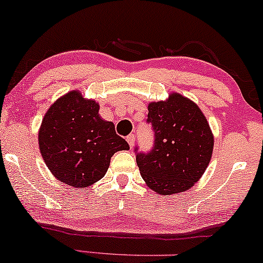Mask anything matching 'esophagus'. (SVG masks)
<instances>
[{
    "instance_id": "34e87169",
    "label": "esophagus",
    "mask_w": 263,
    "mask_h": 263,
    "mask_svg": "<svg viewBox=\"0 0 263 263\" xmlns=\"http://www.w3.org/2000/svg\"><path fill=\"white\" fill-rule=\"evenodd\" d=\"M126 140H127V142H128V144H129V147H134V144H135V140H136V136L134 135V134H131V135H128L127 137H126Z\"/></svg>"
}]
</instances>
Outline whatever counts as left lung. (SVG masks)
<instances>
[{"mask_svg":"<svg viewBox=\"0 0 263 263\" xmlns=\"http://www.w3.org/2000/svg\"><path fill=\"white\" fill-rule=\"evenodd\" d=\"M147 123L155 134L148 152L135 147L136 161L147 185L162 195L192 188L209 164L214 140L197 105L179 93L151 102Z\"/></svg>","mask_w":263,"mask_h":263,"instance_id":"obj_1","label":"left lung"}]
</instances>
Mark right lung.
Wrapping results in <instances>:
<instances>
[{
	"mask_svg": "<svg viewBox=\"0 0 263 263\" xmlns=\"http://www.w3.org/2000/svg\"><path fill=\"white\" fill-rule=\"evenodd\" d=\"M39 148L49 171L63 183L85 188L100 180L117 151L128 143L99 115V105L71 91L57 100L39 129Z\"/></svg>",
	"mask_w": 263,
	"mask_h": 263,
	"instance_id": "add662e5",
	"label": "right lung"
}]
</instances>
